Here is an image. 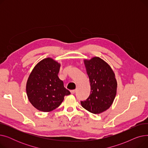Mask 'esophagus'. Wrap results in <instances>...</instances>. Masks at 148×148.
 Segmentation results:
<instances>
[{
    "instance_id": "obj_1",
    "label": "esophagus",
    "mask_w": 148,
    "mask_h": 148,
    "mask_svg": "<svg viewBox=\"0 0 148 148\" xmlns=\"http://www.w3.org/2000/svg\"><path fill=\"white\" fill-rule=\"evenodd\" d=\"M75 92V90H74H74H71V93L72 94H74Z\"/></svg>"
}]
</instances>
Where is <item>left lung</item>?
I'll list each match as a JSON object with an SVG mask.
<instances>
[{
  "mask_svg": "<svg viewBox=\"0 0 148 148\" xmlns=\"http://www.w3.org/2000/svg\"><path fill=\"white\" fill-rule=\"evenodd\" d=\"M90 84V94L82 106L90 113L99 114L109 108L116 94L117 82L111 67L98 57L84 60Z\"/></svg>",
  "mask_w": 148,
  "mask_h": 148,
  "instance_id": "1",
  "label": "left lung"
}]
</instances>
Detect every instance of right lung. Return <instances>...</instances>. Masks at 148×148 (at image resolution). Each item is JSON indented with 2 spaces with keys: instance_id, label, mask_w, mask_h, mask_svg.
I'll return each mask as SVG.
<instances>
[{
  "instance_id": "add662e5",
  "label": "right lung",
  "mask_w": 148,
  "mask_h": 148,
  "mask_svg": "<svg viewBox=\"0 0 148 148\" xmlns=\"http://www.w3.org/2000/svg\"><path fill=\"white\" fill-rule=\"evenodd\" d=\"M60 66L58 62L48 58L39 62L30 73L26 92L29 101L36 109L51 112L60 105L65 96L71 94L58 77Z\"/></svg>"
}]
</instances>
